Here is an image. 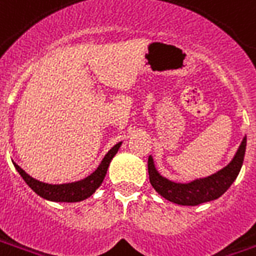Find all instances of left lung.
I'll return each mask as SVG.
<instances>
[{"label": "left lung", "instance_id": "1", "mask_svg": "<svg viewBox=\"0 0 256 256\" xmlns=\"http://www.w3.org/2000/svg\"><path fill=\"white\" fill-rule=\"evenodd\" d=\"M246 145H247V137L243 138L238 152L228 166L213 175L200 178L188 183H176L164 178L156 170L153 157L149 156L148 172H149L150 184L162 198L178 205L196 206L204 202L217 200L228 190L239 175L242 166H243Z\"/></svg>", "mask_w": 256, "mask_h": 256}]
</instances>
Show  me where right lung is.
<instances>
[{"mask_svg": "<svg viewBox=\"0 0 256 256\" xmlns=\"http://www.w3.org/2000/svg\"><path fill=\"white\" fill-rule=\"evenodd\" d=\"M120 145H122V142H118L115 146L111 148L108 153L102 160L100 166L90 176H86L78 182H73V183H64V184L43 183V182L36 180L32 176L28 175L27 172L17 166L16 162H13V166L17 170V172L22 175L24 182L42 198L52 200V202H80V200L90 198L103 183L110 162L114 158V156L116 154Z\"/></svg>", "mask_w": 256, "mask_h": 256, "instance_id": "obj_1", "label": "right lung"}]
</instances>
